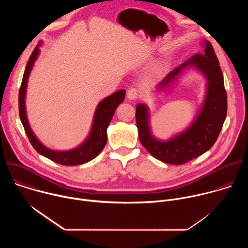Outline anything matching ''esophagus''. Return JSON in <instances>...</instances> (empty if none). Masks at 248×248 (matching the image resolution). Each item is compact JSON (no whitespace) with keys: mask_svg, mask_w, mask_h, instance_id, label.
<instances>
[{"mask_svg":"<svg viewBox=\"0 0 248 248\" xmlns=\"http://www.w3.org/2000/svg\"><path fill=\"white\" fill-rule=\"evenodd\" d=\"M126 97L128 100H135L139 97V90L137 88H134V87H131L127 90V93H126Z\"/></svg>","mask_w":248,"mask_h":248,"instance_id":"obj_1","label":"esophagus"}]
</instances>
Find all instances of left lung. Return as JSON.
<instances>
[{
	"label": "left lung",
	"mask_w": 248,
	"mask_h": 248,
	"mask_svg": "<svg viewBox=\"0 0 248 248\" xmlns=\"http://www.w3.org/2000/svg\"><path fill=\"white\" fill-rule=\"evenodd\" d=\"M202 46L201 54H195L175 67L158 84L159 90L168 88L188 67H195L205 76L206 97L188 128L168 141L159 140L151 133L147 106H136L135 119L141 144L154 158L167 164L183 165L208 151L216 142L227 117V92L218 58L208 40H203Z\"/></svg>",
	"instance_id": "left-lung-1"
}]
</instances>
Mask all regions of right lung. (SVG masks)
Instances as JSON below:
<instances>
[{"label": "right lung", "mask_w": 248, "mask_h": 248, "mask_svg": "<svg viewBox=\"0 0 248 248\" xmlns=\"http://www.w3.org/2000/svg\"><path fill=\"white\" fill-rule=\"evenodd\" d=\"M39 46H41V44L36 46L29 58V61L24 70L18 94L19 117L26 135L33 148L39 154L52 160L53 162L64 166H77L87 163L93 160L96 156H98L105 147L106 143H107V128L113 119L117 107L124 100L125 91L124 89L119 90L111 96L105 98L98 104L93 119L91 131L87 139L81 145H79L76 149L68 151H55L45 147L38 140V138L34 135L28 124L25 111V94L27 81L34 62L39 55Z\"/></svg>", "instance_id": "add662e5"}]
</instances>
